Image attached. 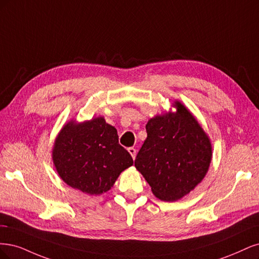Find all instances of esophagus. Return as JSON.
Here are the masks:
<instances>
[{"label":"esophagus","instance_id":"34e87169","mask_svg":"<svg viewBox=\"0 0 259 259\" xmlns=\"http://www.w3.org/2000/svg\"><path fill=\"white\" fill-rule=\"evenodd\" d=\"M128 152H129V154L131 155V157L133 158V159H136V156H137V149H136V148H133V147H130V148H128Z\"/></svg>","mask_w":259,"mask_h":259}]
</instances>
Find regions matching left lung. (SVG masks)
Listing matches in <instances>:
<instances>
[{
	"label": "left lung",
	"mask_w": 259,
	"mask_h": 259,
	"mask_svg": "<svg viewBox=\"0 0 259 259\" xmlns=\"http://www.w3.org/2000/svg\"><path fill=\"white\" fill-rule=\"evenodd\" d=\"M177 112L157 115L146 124L147 138L135 165L162 201L189 194L204 179L212 159V145L195 116L180 101Z\"/></svg>",
	"instance_id": "1"
}]
</instances>
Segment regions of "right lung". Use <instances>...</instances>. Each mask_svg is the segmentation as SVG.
<instances>
[{
  "instance_id": "add662e5",
  "label": "right lung",
  "mask_w": 259,
  "mask_h": 259,
  "mask_svg": "<svg viewBox=\"0 0 259 259\" xmlns=\"http://www.w3.org/2000/svg\"><path fill=\"white\" fill-rule=\"evenodd\" d=\"M53 161L64 183L93 196L110 190L133 164L118 143L117 130L103 117L65 123L55 140Z\"/></svg>"
}]
</instances>
